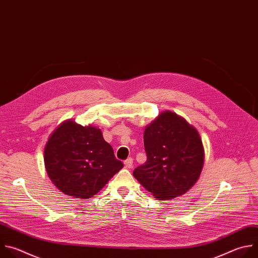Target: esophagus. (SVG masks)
I'll return each mask as SVG.
<instances>
[{"label": "esophagus", "mask_w": 258, "mask_h": 258, "mask_svg": "<svg viewBox=\"0 0 258 258\" xmlns=\"http://www.w3.org/2000/svg\"><path fill=\"white\" fill-rule=\"evenodd\" d=\"M124 165H125V168L131 169V168L133 167V159H132V158H128V159L124 162Z\"/></svg>", "instance_id": "34e87169"}]
</instances>
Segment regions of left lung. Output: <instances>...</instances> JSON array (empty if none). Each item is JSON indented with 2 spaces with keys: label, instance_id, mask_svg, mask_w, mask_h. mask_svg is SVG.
Returning a JSON list of instances; mask_svg holds the SVG:
<instances>
[{
  "label": "left lung",
  "instance_id": "left-lung-1",
  "mask_svg": "<svg viewBox=\"0 0 258 258\" xmlns=\"http://www.w3.org/2000/svg\"><path fill=\"white\" fill-rule=\"evenodd\" d=\"M147 160L133 176L158 200L185 194L199 179L204 148L195 127L171 111L162 112L143 132Z\"/></svg>",
  "mask_w": 258,
  "mask_h": 258
}]
</instances>
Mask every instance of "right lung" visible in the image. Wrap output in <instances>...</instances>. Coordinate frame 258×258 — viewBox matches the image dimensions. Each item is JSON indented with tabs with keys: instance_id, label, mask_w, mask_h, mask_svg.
Returning a JSON list of instances; mask_svg holds the SVG:
<instances>
[{
	"instance_id": "add662e5",
	"label": "right lung",
	"mask_w": 258,
	"mask_h": 258,
	"mask_svg": "<svg viewBox=\"0 0 258 258\" xmlns=\"http://www.w3.org/2000/svg\"><path fill=\"white\" fill-rule=\"evenodd\" d=\"M43 160L54 185L66 195L80 199L92 197L124 167L100 129L81 126L71 119L49 135Z\"/></svg>"
}]
</instances>
